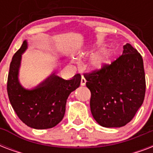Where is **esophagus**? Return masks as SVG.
Segmentation results:
<instances>
[{"label": "esophagus", "instance_id": "34e87169", "mask_svg": "<svg viewBox=\"0 0 153 153\" xmlns=\"http://www.w3.org/2000/svg\"><path fill=\"white\" fill-rule=\"evenodd\" d=\"M86 80L85 79L83 76H82V79H81V86H85L86 85Z\"/></svg>", "mask_w": 153, "mask_h": 153}]
</instances>
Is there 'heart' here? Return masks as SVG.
<instances>
[{
    "mask_svg": "<svg viewBox=\"0 0 153 153\" xmlns=\"http://www.w3.org/2000/svg\"><path fill=\"white\" fill-rule=\"evenodd\" d=\"M112 54L109 51H102L91 55L87 62V67L94 71H100L110 62Z\"/></svg>",
    "mask_w": 153,
    "mask_h": 153,
    "instance_id": "heart-1",
    "label": "heart"
}]
</instances>
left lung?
Returning a JSON list of instances; mask_svg holds the SVG:
<instances>
[{
	"label": "left lung",
	"mask_w": 153,
	"mask_h": 153,
	"mask_svg": "<svg viewBox=\"0 0 153 153\" xmlns=\"http://www.w3.org/2000/svg\"><path fill=\"white\" fill-rule=\"evenodd\" d=\"M122 55L100 71L85 74L91 92V114L101 126L120 128L135 116L145 99L143 59L130 44Z\"/></svg>",
	"instance_id": "obj_1"
}]
</instances>
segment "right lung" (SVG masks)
Wrapping results in <instances>:
<instances>
[{
    "label": "right lung",
    "instance_id": "right-lung-1",
    "mask_svg": "<svg viewBox=\"0 0 153 153\" xmlns=\"http://www.w3.org/2000/svg\"><path fill=\"white\" fill-rule=\"evenodd\" d=\"M27 47L25 39L12 59L7 83L8 98L16 114L25 125L36 129L53 128L63 118L67 98L79 87L81 75L75 74L66 80L52 72L37 86L25 88L20 83L19 74L22 55Z\"/></svg>",
    "mask_w": 153,
    "mask_h": 153
}]
</instances>
